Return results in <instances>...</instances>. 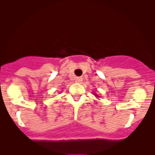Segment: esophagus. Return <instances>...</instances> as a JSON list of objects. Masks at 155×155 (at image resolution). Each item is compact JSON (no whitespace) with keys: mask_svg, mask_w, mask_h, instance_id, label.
<instances>
[{"mask_svg":"<svg viewBox=\"0 0 155 155\" xmlns=\"http://www.w3.org/2000/svg\"><path fill=\"white\" fill-rule=\"evenodd\" d=\"M82 78L81 77H78V78H75V81L76 82H78V83H79V82H81L82 81Z\"/></svg>","mask_w":155,"mask_h":155,"instance_id":"obj_1","label":"esophagus"}]
</instances>
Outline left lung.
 <instances>
[{"instance_id": "8db88e82", "label": "left lung", "mask_w": 155, "mask_h": 155, "mask_svg": "<svg viewBox=\"0 0 155 155\" xmlns=\"http://www.w3.org/2000/svg\"><path fill=\"white\" fill-rule=\"evenodd\" d=\"M94 95H95V96H97V97H98V95H97V94H94Z\"/></svg>"}]
</instances>
